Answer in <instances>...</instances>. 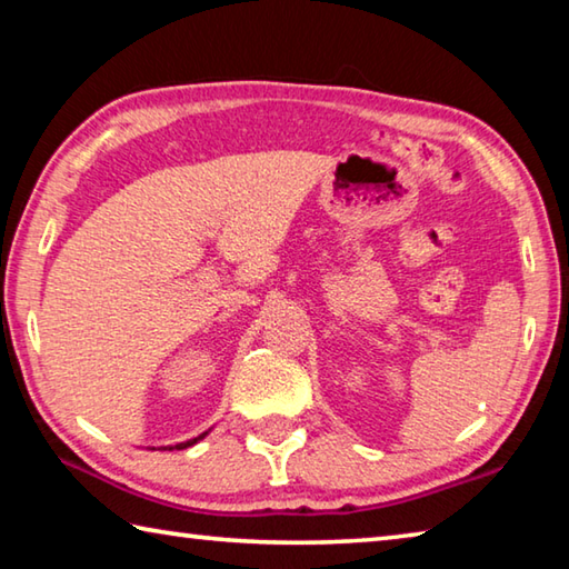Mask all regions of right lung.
Masks as SVG:
<instances>
[{"mask_svg": "<svg viewBox=\"0 0 569 569\" xmlns=\"http://www.w3.org/2000/svg\"><path fill=\"white\" fill-rule=\"evenodd\" d=\"M207 435H209V430L202 432L199 437H194V440H187V442H179V445H169V447H162V450H187V447H192V445H197L199 440H204Z\"/></svg>", "mask_w": 569, "mask_h": 569, "instance_id": "1", "label": "right lung"}]
</instances>
